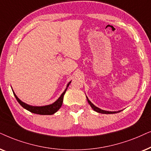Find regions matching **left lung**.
Segmentation results:
<instances>
[{
    "label": "left lung",
    "mask_w": 151,
    "mask_h": 151,
    "mask_svg": "<svg viewBox=\"0 0 151 151\" xmlns=\"http://www.w3.org/2000/svg\"><path fill=\"white\" fill-rule=\"evenodd\" d=\"M86 98H87V100H88V102L89 103V104L91 106L92 109H93L94 111L97 112H99V113H102V114H113V113H116V112H119L120 111H118V112H111V111H106V110H101L100 109V108H97L96 106H95L93 104L91 103V101H90L89 99H88V98L86 96Z\"/></svg>",
    "instance_id": "left-lung-1"
}]
</instances>
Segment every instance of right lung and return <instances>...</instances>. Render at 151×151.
Listing matches in <instances>:
<instances>
[{
  "instance_id": "right-lung-1",
  "label": "right lung",
  "mask_w": 151,
  "mask_h": 151,
  "mask_svg": "<svg viewBox=\"0 0 151 151\" xmlns=\"http://www.w3.org/2000/svg\"><path fill=\"white\" fill-rule=\"evenodd\" d=\"M71 83V81L69 82V83L68 84L67 88L65 90L61 96L58 99L57 101H56L55 103H53L52 104H50V105H47V106H29L27 105L25 103H23V101H21L19 98L17 97V96L16 95L14 92H13L14 94L16 99L18 101V102L20 104L22 107H23L24 108H25L26 110H27L28 111L32 112V113H35V114H43V115H45V114H48V115H50V114H53L54 113H55L56 112H57L58 110H59V108L61 107L62 104H63V96L65 94L66 90H67V88L69 85ZM13 91V90H12Z\"/></svg>"
}]
</instances>
